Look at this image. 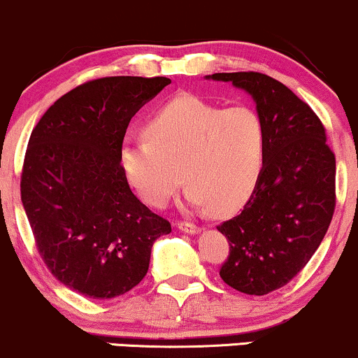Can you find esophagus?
<instances>
[{
  "instance_id": "1",
  "label": "esophagus",
  "mask_w": 358,
  "mask_h": 358,
  "mask_svg": "<svg viewBox=\"0 0 358 358\" xmlns=\"http://www.w3.org/2000/svg\"><path fill=\"white\" fill-rule=\"evenodd\" d=\"M178 229L183 231V233H188V234L199 233V226H197V224L188 222V221H180L178 222Z\"/></svg>"
}]
</instances>
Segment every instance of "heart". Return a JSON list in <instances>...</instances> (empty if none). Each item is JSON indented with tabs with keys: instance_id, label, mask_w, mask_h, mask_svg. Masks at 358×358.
Instances as JSON below:
<instances>
[{
	"instance_id": "b5f03b06",
	"label": "heart",
	"mask_w": 358,
	"mask_h": 358,
	"mask_svg": "<svg viewBox=\"0 0 358 358\" xmlns=\"http://www.w3.org/2000/svg\"><path fill=\"white\" fill-rule=\"evenodd\" d=\"M143 132L146 141L122 148L120 164L148 206H166L182 183L180 174L188 202L207 203L215 214L236 210L258 185L266 131L253 108L224 110L183 95L152 113Z\"/></svg>"
}]
</instances>
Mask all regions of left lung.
Masks as SVG:
<instances>
[{
    "label": "left lung",
    "mask_w": 358,
    "mask_h": 358,
    "mask_svg": "<svg viewBox=\"0 0 358 358\" xmlns=\"http://www.w3.org/2000/svg\"><path fill=\"white\" fill-rule=\"evenodd\" d=\"M257 101L266 131L265 164L241 214L219 224L229 255L219 275L250 296L284 287L323 241L336 206L335 152L306 101L263 73H215Z\"/></svg>",
    "instance_id": "1"
}]
</instances>
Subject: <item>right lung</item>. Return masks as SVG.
<instances>
[{
	"mask_svg": "<svg viewBox=\"0 0 358 358\" xmlns=\"http://www.w3.org/2000/svg\"><path fill=\"white\" fill-rule=\"evenodd\" d=\"M170 78L86 81L50 105L23 159V209L50 273L92 299H112L148 273L152 243L171 224L132 194L120 164L134 113Z\"/></svg>",
	"mask_w": 358,
	"mask_h": 358,
	"instance_id": "1",
	"label": "right lung"
}]
</instances>
